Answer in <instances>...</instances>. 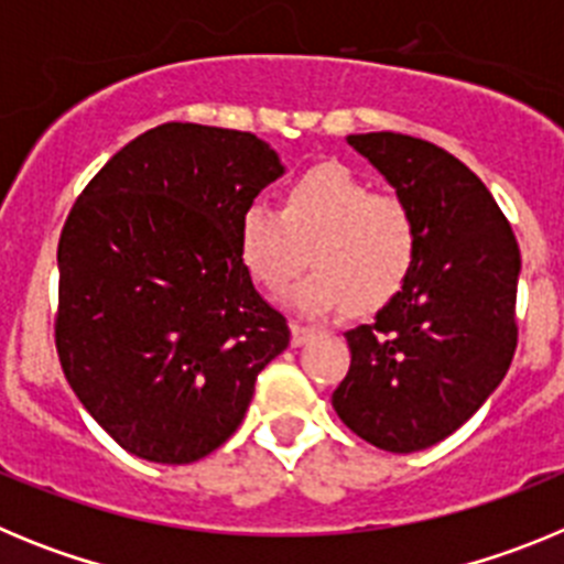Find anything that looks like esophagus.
<instances>
[{
    "instance_id": "34e87169",
    "label": "esophagus",
    "mask_w": 564,
    "mask_h": 564,
    "mask_svg": "<svg viewBox=\"0 0 564 564\" xmlns=\"http://www.w3.org/2000/svg\"><path fill=\"white\" fill-rule=\"evenodd\" d=\"M313 336H316V330H313V327L299 325V322H293V325H291V344H293V347H302V344L311 341Z\"/></svg>"
}]
</instances>
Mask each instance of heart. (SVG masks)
Returning <instances> with one entry per match:
<instances>
[{
	"mask_svg": "<svg viewBox=\"0 0 564 564\" xmlns=\"http://www.w3.org/2000/svg\"><path fill=\"white\" fill-rule=\"evenodd\" d=\"M313 271L291 293L302 313L325 316L347 302L358 311L387 305L417 259V223L395 194H376L341 163L296 174L282 212L251 200L237 223V248L259 288L276 293L305 262Z\"/></svg>",
	"mask_w": 564,
	"mask_h": 564,
	"instance_id": "b5f03b06",
	"label": "heart"
}]
</instances>
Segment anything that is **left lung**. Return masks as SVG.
<instances>
[{"instance_id": "8db88e82", "label": "left lung", "mask_w": 564, "mask_h": 564, "mask_svg": "<svg viewBox=\"0 0 564 564\" xmlns=\"http://www.w3.org/2000/svg\"><path fill=\"white\" fill-rule=\"evenodd\" d=\"M412 208L417 259L376 322L347 330L350 370L333 410L378 449H426L460 430L517 350L520 246L455 154L401 132L347 138Z\"/></svg>"}]
</instances>
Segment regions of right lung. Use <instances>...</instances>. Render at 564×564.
<instances>
[{"mask_svg":"<svg viewBox=\"0 0 564 564\" xmlns=\"http://www.w3.org/2000/svg\"><path fill=\"white\" fill-rule=\"evenodd\" d=\"M279 174L257 134L174 121L115 152L69 208L58 361L84 410L143 460L220 449L291 341L237 248L239 214Z\"/></svg>","mask_w":564,"mask_h":564,"instance_id":"obj_1","label":"right lung"}]
</instances>
